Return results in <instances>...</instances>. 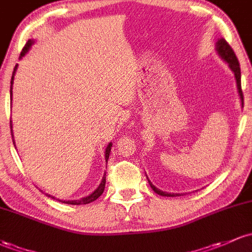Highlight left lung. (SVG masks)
Here are the masks:
<instances>
[{"instance_id": "8db88e82", "label": "left lung", "mask_w": 252, "mask_h": 252, "mask_svg": "<svg viewBox=\"0 0 252 252\" xmlns=\"http://www.w3.org/2000/svg\"><path fill=\"white\" fill-rule=\"evenodd\" d=\"M216 51H218L219 56L222 59L223 61H226L228 63V67L231 68V71L234 73V78L235 82H237V88H238V93H239L240 99H242V105H244V96H243V91H242V75H240V66L239 62H238L237 56H235L233 49L229 47L228 43L226 42L223 38H220L216 43ZM149 184H150L151 189L156 192V193L159 194V196H167V197H175V196H180L179 193H168V192H163L162 190H158V188L151 184V181L148 179Z\"/></svg>"}]
</instances>
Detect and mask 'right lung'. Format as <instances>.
<instances>
[{
  "mask_svg": "<svg viewBox=\"0 0 252 252\" xmlns=\"http://www.w3.org/2000/svg\"><path fill=\"white\" fill-rule=\"evenodd\" d=\"M33 40L32 39H30L28 43H26L25 44V47H24V49H23V51H21V54H20V59L23 58V56H25L26 55V53H28V51L30 50V48H31V45L33 44ZM17 68H18V64L17 66L14 67V71H13V74H12V80H10V101H12V89H13V83H14V75H15V72H17ZM10 131H12V136H13V129H12V121H10ZM14 143V142H13ZM112 143H109V144H108V147L105 148V153H104V155H105V162H108V158H109V154H110V150H112ZM104 186H105V173H104V175H103V178H102V181H101V184H99L98 185V188L96 189V190H94L93 193L91 194H89V196H86V197H84V198H80V199H77V201H63V203H67V204H74V205H79V204H88V203H91V202H94V201H96L97 198H98L99 196H101L102 193H103V191H104ZM47 196H49V194H47ZM49 197H51V198H55V197H53V196H49ZM62 202V201H61Z\"/></svg>",
  "mask_w": 252,
  "mask_h": 252,
  "instance_id": "right-lung-1",
  "label": "right lung"
}]
</instances>
